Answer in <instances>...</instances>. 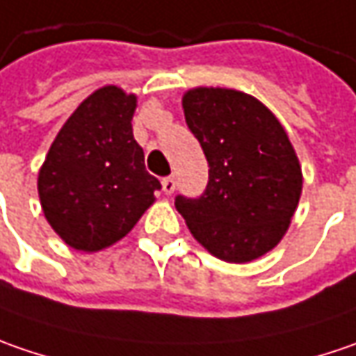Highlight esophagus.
<instances>
[{
	"mask_svg": "<svg viewBox=\"0 0 356 356\" xmlns=\"http://www.w3.org/2000/svg\"><path fill=\"white\" fill-rule=\"evenodd\" d=\"M163 185V193L165 195H171L173 191H175V179L173 177H165L161 181Z\"/></svg>",
	"mask_w": 356,
	"mask_h": 356,
	"instance_id": "obj_1",
	"label": "esophagus"
}]
</instances>
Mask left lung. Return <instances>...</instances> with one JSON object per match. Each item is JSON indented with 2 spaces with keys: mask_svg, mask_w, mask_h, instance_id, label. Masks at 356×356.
Returning <instances> with one entry per match:
<instances>
[{
  "mask_svg": "<svg viewBox=\"0 0 356 356\" xmlns=\"http://www.w3.org/2000/svg\"><path fill=\"white\" fill-rule=\"evenodd\" d=\"M183 111L209 163L201 197H175L193 237L227 263H249L270 251L299 205L302 173L279 119L235 89L197 87Z\"/></svg>",
  "mask_w": 356,
  "mask_h": 356,
  "instance_id": "8db88e82",
  "label": "left lung"
}]
</instances>
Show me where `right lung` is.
<instances>
[{
    "mask_svg": "<svg viewBox=\"0 0 356 356\" xmlns=\"http://www.w3.org/2000/svg\"><path fill=\"white\" fill-rule=\"evenodd\" d=\"M135 107L137 97L119 87L97 89L71 113L39 169L45 219L77 251L123 239L161 189L133 139Z\"/></svg>",
    "mask_w": 356,
    "mask_h": 356,
    "instance_id": "right-lung-1",
    "label": "right lung"
}]
</instances>
